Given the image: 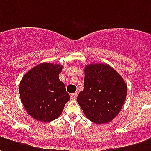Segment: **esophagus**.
I'll list each match as a JSON object with an SVG mask.
<instances>
[{
	"label": "esophagus",
	"mask_w": 151,
	"mask_h": 151,
	"mask_svg": "<svg viewBox=\"0 0 151 151\" xmlns=\"http://www.w3.org/2000/svg\"><path fill=\"white\" fill-rule=\"evenodd\" d=\"M78 97V93H72L71 95H70V98L72 99V100H75L76 98Z\"/></svg>",
	"instance_id": "esophagus-1"
}]
</instances>
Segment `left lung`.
Returning <instances> with one entry per match:
<instances>
[{
  "instance_id": "obj_1",
  "label": "left lung",
  "mask_w": 151,
  "mask_h": 151,
  "mask_svg": "<svg viewBox=\"0 0 151 151\" xmlns=\"http://www.w3.org/2000/svg\"><path fill=\"white\" fill-rule=\"evenodd\" d=\"M84 71V90L77 101L89 120L96 124L110 122L123 106L127 84L109 65H87Z\"/></svg>"
}]
</instances>
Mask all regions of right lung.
Segmentation results:
<instances>
[{
    "label": "right lung",
    "mask_w": 151,
    "mask_h": 151,
    "mask_svg": "<svg viewBox=\"0 0 151 151\" xmlns=\"http://www.w3.org/2000/svg\"><path fill=\"white\" fill-rule=\"evenodd\" d=\"M62 65L41 63L28 71L20 82L21 100L34 119L49 122L61 115L70 95L59 80Z\"/></svg>",
    "instance_id": "right-lung-1"
}]
</instances>
